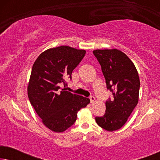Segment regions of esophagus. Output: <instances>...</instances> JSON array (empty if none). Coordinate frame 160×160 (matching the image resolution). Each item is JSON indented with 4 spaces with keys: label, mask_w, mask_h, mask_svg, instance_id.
<instances>
[{
    "label": "esophagus",
    "mask_w": 160,
    "mask_h": 160,
    "mask_svg": "<svg viewBox=\"0 0 160 160\" xmlns=\"http://www.w3.org/2000/svg\"><path fill=\"white\" fill-rule=\"evenodd\" d=\"M89 99H90L91 102H93L95 100V98L94 97V96H90V97H89Z\"/></svg>",
    "instance_id": "esophagus-1"
}]
</instances>
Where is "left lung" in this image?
<instances>
[{
    "label": "left lung",
    "instance_id": "left-lung-1",
    "mask_svg": "<svg viewBox=\"0 0 160 160\" xmlns=\"http://www.w3.org/2000/svg\"><path fill=\"white\" fill-rule=\"evenodd\" d=\"M93 54L101 66L107 89L113 95L106 102L105 114L95 120L100 128L112 132L126 123L138 102V73L134 63L120 50L96 49Z\"/></svg>",
    "mask_w": 160,
    "mask_h": 160
}]
</instances>
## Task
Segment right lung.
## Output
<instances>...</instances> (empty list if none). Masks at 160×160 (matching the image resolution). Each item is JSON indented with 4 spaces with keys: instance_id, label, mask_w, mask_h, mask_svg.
I'll return each mask as SVG.
<instances>
[{
    "instance_id": "obj_1",
    "label": "right lung",
    "mask_w": 160,
    "mask_h": 160,
    "mask_svg": "<svg viewBox=\"0 0 160 160\" xmlns=\"http://www.w3.org/2000/svg\"><path fill=\"white\" fill-rule=\"evenodd\" d=\"M85 54V50L61 46L42 52L32 65L28 98L43 124L54 132H64L73 125L78 111L90 102L89 98L60 87L67 85L65 79L71 78Z\"/></svg>"
}]
</instances>
